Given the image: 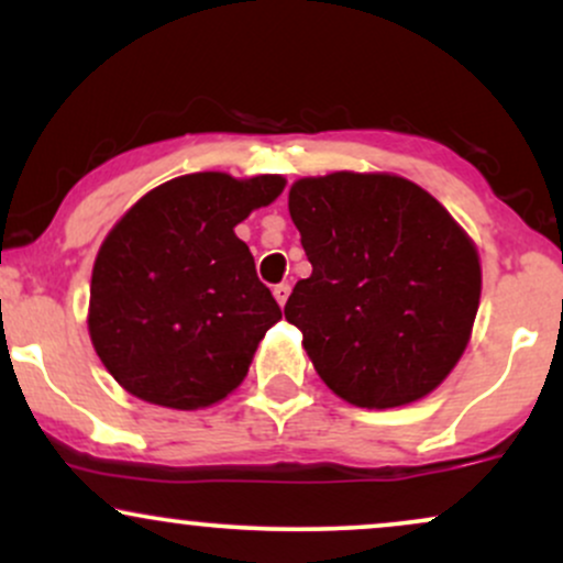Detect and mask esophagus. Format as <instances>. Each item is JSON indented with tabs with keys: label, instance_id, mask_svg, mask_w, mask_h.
Here are the masks:
<instances>
[{
	"label": "esophagus",
	"instance_id": "esophagus-1",
	"mask_svg": "<svg viewBox=\"0 0 563 563\" xmlns=\"http://www.w3.org/2000/svg\"><path fill=\"white\" fill-rule=\"evenodd\" d=\"M288 294H290V286H288V283H280V286H275V288H273V296H275V301L280 303V307H286V301H288Z\"/></svg>",
	"mask_w": 563,
	"mask_h": 563
}]
</instances>
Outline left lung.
<instances>
[{
  "instance_id": "1",
  "label": "left lung",
  "mask_w": 563,
  "mask_h": 563,
  "mask_svg": "<svg viewBox=\"0 0 563 563\" xmlns=\"http://www.w3.org/2000/svg\"><path fill=\"white\" fill-rule=\"evenodd\" d=\"M288 211L312 275L296 283L286 320L328 389L367 410L434 391L479 309L466 230L423 187L384 172L296 179Z\"/></svg>"
}]
</instances>
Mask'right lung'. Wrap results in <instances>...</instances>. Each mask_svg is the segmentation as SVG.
<instances>
[{"mask_svg": "<svg viewBox=\"0 0 563 563\" xmlns=\"http://www.w3.org/2000/svg\"><path fill=\"white\" fill-rule=\"evenodd\" d=\"M286 179L198 172L145 192L102 241L89 288V339L134 397L172 410L222 402L283 318L235 235Z\"/></svg>", "mask_w": 563, "mask_h": 563, "instance_id": "obj_1", "label": "right lung"}]
</instances>
